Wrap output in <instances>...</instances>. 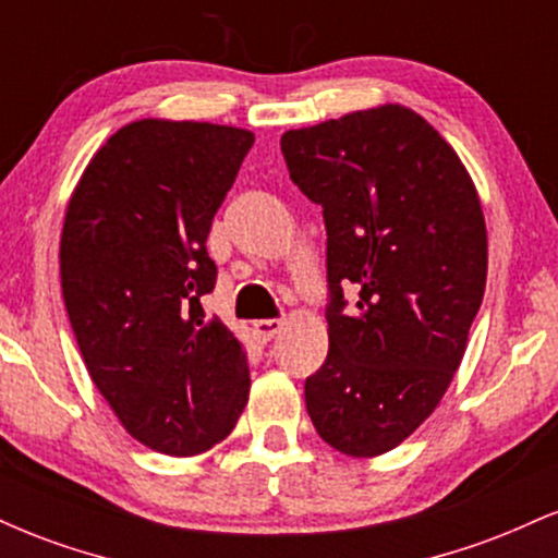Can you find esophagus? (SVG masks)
Here are the masks:
<instances>
[{
    "instance_id": "esophagus-1",
    "label": "esophagus",
    "mask_w": 558,
    "mask_h": 558,
    "mask_svg": "<svg viewBox=\"0 0 558 558\" xmlns=\"http://www.w3.org/2000/svg\"><path fill=\"white\" fill-rule=\"evenodd\" d=\"M283 317H275V319H257L254 323V332L262 338V341H272L275 336H278L280 328H283Z\"/></svg>"
}]
</instances>
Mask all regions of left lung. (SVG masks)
<instances>
[{"instance_id": "left-lung-1", "label": "left lung", "mask_w": 558, "mask_h": 558, "mask_svg": "<svg viewBox=\"0 0 558 558\" xmlns=\"http://www.w3.org/2000/svg\"><path fill=\"white\" fill-rule=\"evenodd\" d=\"M280 151L328 233L330 349L304 383L306 412L325 444L377 457L430 417L462 364L488 275L477 191L399 105L288 131Z\"/></svg>"}]
</instances>
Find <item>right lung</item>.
Wrapping results in <instances>:
<instances>
[{
  "label": "right lung",
  "instance_id": "add662e5",
  "mask_svg": "<svg viewBox=\"0 0 558 558\" xmlns=\"http://www.w3.org/2000/svg\"><path fill=\"white\" fill-rule=\"evenodd\" d=\"M254 133L138 120L96 151L60 243L65 310L94 386L133 438L170 457L207 451L248 401V360L204 315L207 235Z\"/></svg>",
  "mask_w": 558,
  "mask_h": 558
}]
</instances>
